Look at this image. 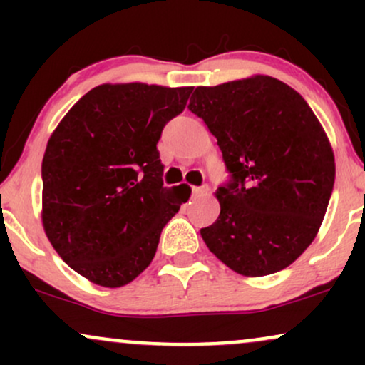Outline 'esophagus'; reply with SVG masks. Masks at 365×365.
Listing matches in <instances>:
<instances>
[{
  "mask_svg": "<svg viewBox=\"0 0 365 365\" xmlns=\"http://www.w3.org/2000/svg\"><path fill=\"white\" fill-rule=\"evenodd\" d=\"M209 187L207 185H202V187H192V195L194 197H199V195H204L207 194Z\"/></svg>",
  "mask_w": 365,
  "mask_h": 365,
  "instance_id": "34e87169",
  "label": "esophagus"
}]
</instances>
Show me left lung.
<instances>
[{"label":"left lung","mask_w":365,"mask_h":365,"mask_svg":"<svg viewBox=\"0 0 365 365\" xmlns=\"http://www.w3.org/2000/svg\"><path fill=\"white\" fill-rule=\"evenodd\" d=\"M188 110L217 139L233 178L216 190L221 211L202 240L242 276L288 267L316 238L333 192L334 154L317 116L267 75L197 87Z\"/></svg>","instance_id":"1"}]
</instances>
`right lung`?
Masks as SVG:
<instances>
[{
  "label": "right lung",
  "instance_id": "obj_1",
  "mask_svg": "<svg viewBox=\"0 0 365 365\" xmlns=\"http://www.w3.org/2000/svg\"><path fill=\"white\" fill-rule=\"evenodd\" d=\"M194 87L103 83L82 96L43 158V226L58 255L91 283L120 288L156 254L190 187H163L158 140Z\"/></svg>",
  "mask_w": 365,
  "mask_h": 365
}]
</instances>
